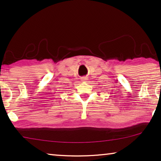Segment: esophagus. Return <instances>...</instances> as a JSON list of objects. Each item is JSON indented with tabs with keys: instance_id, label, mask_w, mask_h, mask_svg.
<instances>
[{
	"instance_id": "esophagus-1",
	"label": "esophagus",
	"mask_w": 161,
	"mask_h": 161,
	"mask_svg": "<svg viewBox=\"0 0 161 161\" xmlns=\"http://www.w3.org/2000/svg\"><path fill=\"white\" fill-rule=\"evenodd\" d=\"M87 80H88V79L87 77H85V76H84V77H81V80L82 81H87Z\"/></svg>"
}]
</instances>
